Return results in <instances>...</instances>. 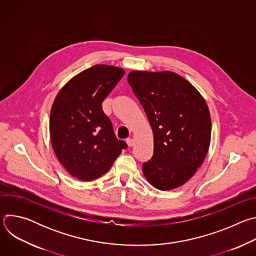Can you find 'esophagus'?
<instances>
[{"label":"esophagus","instance_id":"obj_1","mask_svg":"<svg viewBox=\"0 0 256 256\" xmlns=\"http://www.w3.org/2000/svg\"><path fill=\"white\" fill-rule=\"evenodd\" d=\"M126 144H128V147H132V146H134V140L132 138H128L126 140Z\"/></svg>","mask_w":256,"mask_h":256}]
</instances>
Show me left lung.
I'll list each match as a JSON object with an SVG mask.
<instances>
[{
	"mask_svg": "<svg viewBox=\"0 0 256 256\" xmlns=\"http://www.w3.org/2000/svg\"><path fill=\"white\" fill-rule=\"evenodd\" d=\"M128 81L147 114L154 134L153 157L142 173L160 190L184 184L202 164L212 122L200 93L176 72L132 70Z\"/></svg>",
	"mask_w": 256,
	"mask_h": 256,
	"instance_id": "obj_1",
	"label": "left lung"
}]
</instances>
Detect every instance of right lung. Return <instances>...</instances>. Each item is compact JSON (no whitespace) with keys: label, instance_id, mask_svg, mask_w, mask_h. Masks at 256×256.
Instances as JSON below:
<instances>
[{"label":"right lung","instance_id":"1","mask_svg":"<svg viewBox=\"0 0 256 256\" xmlns=\"http://www.w3.org/2000/svg\"><path fill=\"white\" fill-rule=\"evenodd\" d=\"M124 70L95 64L72 77L58 93L50 110V134L56 156L72 175L94 180L112 166L124 140H118L102 102Z\"/></svg>","mask_w":256,"mask_h":256}]
</instances>
